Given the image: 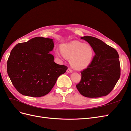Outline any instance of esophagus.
Wrapping results in <instances>:
<instances>
[{"label": "esophagus", "instance_id": "1", "mask_svg": "<svg viewBox=\"0 0 131 131\" xmlns=\"http://www.w3.org/2000/svg\"><path fill=\"white\" fill-rule=\"evenodd\" d=\"M67 72L68 73H71L73 72V70L72 69H70V68H68L67 70Z\"/></svg>", "mask_w": 131, "mask_h": 131}]
</instances>
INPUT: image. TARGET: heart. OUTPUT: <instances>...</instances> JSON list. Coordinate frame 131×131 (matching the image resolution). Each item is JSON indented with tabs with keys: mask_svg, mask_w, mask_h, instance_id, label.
<instances>
[{
	"mask_svg": "<svg viewBox=\"0 0 131 131\" xmlns=\"http://www.w3.org/2000/svg\"><path fill=\"white\" fill-rule=\"evenodd\" d=\"M61 51L65 57L70 59L71 66L77 70L88 68L92 62L94 55L92 46L78 41L63 43L61 46ZM57 54L59 55V52H57Z\"/></svg>",
	"mask_w": 131,
	"mask_h": 131,
	"instance_id": "1",
	"label": "heart"
}]
</instances>
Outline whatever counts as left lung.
Instances as JSON below:
<instances>
[{
	"instance_id": "obj_1",
	"label": "left lung",
	"mask_w": 131,
	"mask_h": 131,
	"mask_svg": "<svg viewBox=\"0 0 131 131\" xmlns=\"http://www.w3.org/2000/svg\"><path fill=\"white\" fill-rule=\"evenodd\" d=\"M92 46L96 54L91 64L81 74L77 88L86 97L97 98L108 95L120 77L119 56L116 50L96 38H80Z\"/></svg>"
}]
</instances>
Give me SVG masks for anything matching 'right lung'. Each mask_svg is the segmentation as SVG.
I'll use <instances>...</instances> for the list:
<instances>
[{
  "label": "right lung",
  "instance_id": "1",
  "mask_svg": "<svg viewBox=\"0 0 131 131\" xmlns=\"http://www.w3.org/2000/svg\"><path fill=\"white\" fill-rule=\"evenodd\" d=\"M52 39L35 37L18 43L11 50L7 72L21 94L33 97L45 96L52 90L59 76L68 69L54 62Z\"/></svg>",
  "mask_w": 131,
  "mask_h": 131
}]
</instances>
